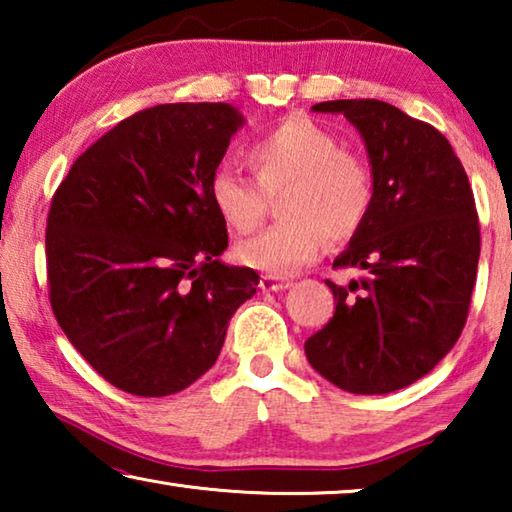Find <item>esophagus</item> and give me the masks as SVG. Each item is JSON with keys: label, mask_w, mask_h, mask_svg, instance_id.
Returning <instances> with one entry per match:
<instances>
[{"label": "esophagus", "mask_w": 512, "mask_h": 512, "mask_svg": "<svg viewBox=\"0 0 512 512\" xmlns=\"http://www.w3.org/2000/svg\"><path fill=\"white\" fill-rule=\"evenodd\" d=\"M291 287V280H284V277H277V275H262V280H259V289L262 291H282V289H289Z\"/></svg>", "instance_id": "34e87169"}]
</instances>
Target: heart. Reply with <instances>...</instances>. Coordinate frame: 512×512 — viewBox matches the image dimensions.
Returning a JSON list of instances; mask_svg holds the SVG:
<instances>
[{"mask_svg":"<svg viewBox=\"0 0 512 512\" xmlns=\"http://www.w3.org/2000/svg\"><path fill=\"white\" fill-rule=\"evenodd\" d=\"M255 180L221 167L212 173L207 196L212 210L232 232L246 235L262 223L268 198H280L284 221L241 241V266L268 275H293L314 262L325 239L357 235L375 201V178L368 162L343 151L334 133L302 115L277 121L246 149Z\"/></svg>","mask_w":512,"mask_h":512,"instance_id":"b5f03b06","label":"heart"}]
</instances>
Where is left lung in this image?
Here are the masks:
<instances>
[{"instance_id": "8db88e82", "label": "left lung", "mask_w": 512, "mask_h": 512, "mask_svg": "<svg viewBox=\"0 0 512 512\" xmlns=\"http://www.w3.org/2000/svg\"><path fill=\"white\" fill-rule=\"evenodd\" d=\"M343 115L366 144L375 201L329 282L336 311L309 336L318 375L357 395L400 391L427 375L463 332L481 253L470 180L443 133L377 99L311 106Z\"/></svg>"}]
</instances>
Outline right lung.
Listing matches in <instances>:
<instances>
[{
  "label": "right lung",
  "mask_w": 512,
  "mask_h": 512,
  "mask_svg": "<svg viewBox=\"0 0 512 512\" xmlns=\"http://www.w3.org/2000/svg\"><path fill=\"white\" fill-rule=\"evenodd\" d=\"M230 103H162L99 137L56 189L47 219L49 300L99 375L140 397L210 370L253 268L228 266L207 185L244 126Z\"/></svg>",
  "instance_id": "add662e5"
}]
</instances>
